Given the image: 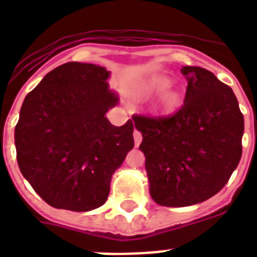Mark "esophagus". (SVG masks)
I'll use <instances>...</instances> for the list:
<instances>
[{"instance_id":"obj_1","label":"esophagus","mask_w":257,"mask_h":257,"mask_svg":"<svg viewBox=\"0 0 257 257\" xmlns=\"http://www.w3.org/2000/svg\"><path fill=\"white\" fill-rule=\"evenodd\" d=\"M133 139H135V144H136V147H139L141 140H143V135H141L140 131L135 129V132H133Z\"/></svg>"}]
</instances>
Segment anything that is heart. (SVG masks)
<instances>
[{
	"label": "heart",
	"instance_id": "1",
	"mask_svg": "<svg viewBox=\"0 0 257 257\" xmlns=\"http://www.w3.org/2000/svg\"><path fill=\"white\" fill-rule=\"evenodd\" d=\"M171 85V81H169L168 78H156V80H153L148 86H147V92L152 93V92H159V90H164L168 86ZM179 100V94L176 92H165L161 101H163V104L165 105H173L177 102Z\"/></svg>",
	"mask_w": 257,
	"mask_h": 257
}]
</instances>
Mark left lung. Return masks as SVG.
I'll list each match as a JSON object with an SVG mask.
<instances>
[{
    "instance_id": "1",
    "label": "left lung",
    "mask_w": 257,
    "mask_h": 257,
    "mask_svg": "<svg viewBox=\"0 0 257 257\" xmlns=\"http://www.w3.org/2000/svg\"><path fill=\"white\" fill-rule=\"evenodd\" d=\"M184 104L165 116L135 114L152 199L188 207L215 196L241 159L244 117L231 88L209 70L184 66Z\"/></svg>"
}]
</instances>
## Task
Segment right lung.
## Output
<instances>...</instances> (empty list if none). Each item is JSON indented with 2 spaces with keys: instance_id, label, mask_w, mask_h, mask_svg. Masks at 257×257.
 I'll return each instance as SVG.
<instances>
[{
  "instance_id": "add662e5",
  "label": "right lung",
  "mask_w": 257,
  "mask_h": 257,
  "mask_svg": "<svg viewBox=\"0 0 257 257\" xmlns=\"http://www.w3.org/2000/svg\"><path fill=\"white\" fill-rule=\"evenodd\" d=\"M108 77L100 65L66 62L24 100L14 131L18 167L52 207H101L112 175L135 145L132 120L114 126L105 116L118 104Z\"/></svg>"
}]
</instances>
